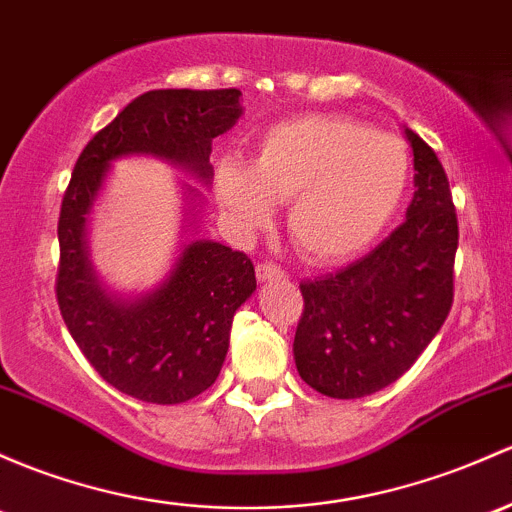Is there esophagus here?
Returning <instances> with one entry per match:
<instances>
[{"label":"esophagus","instance_id":"1","mask_svg":"<svg viewBox=\"0 0 512 512\" xmlns=\"http://www.w3.org/2000/svg\"><path fill=\"white\" fill-rule=\"evenodd\" d=\"M255 272H257V279H260V282H272V279H287V272L279 270L274 262H257Z\"/></svg>","mask_w":512,"mask_h":512}]
</instances>
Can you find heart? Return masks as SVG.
<instances>
[{
	"label": "heart",
	"mask_w": 512,
	"mask_h": 512,
	"mask_svg": "<svg viewBox=\"0 0 512 512\" xmlns=\"http://www.w3.org/2000/svg\"><path fill=\"white\" fill-rule=\"evenodd\" d=\"M412 161L395 134L346 115H301L262 134L252 164L223 159L215 198L242 230L265 228L289 203L287 233L316 265L358 255L395 218Z\"/></svg>",
	"instance_id": "heart-1"
}]
</instances>
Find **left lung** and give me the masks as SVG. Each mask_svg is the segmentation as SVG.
<instances>
[{
  "label": "left lung",
  "instance_id": "obj_1",
  "mask_svg": "<svg viewBox=\"0 0 512 512\" xmlns=\"http://www.w3.org/2000/svg\"><path fill=\"white\" fill-rule=\"evenodd\" d=\"M414 198L407 220L343 270L301 282L294 360L306 385L336 400L383 390L412 368L454 304L459 220L434 149L407 129Z\"/></svg>",
  "mask_w": 512,
  "mask_h": 512
}]
</instances>
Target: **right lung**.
<instances>
[{
	"label": "right lung",
	"mask_w": 512,
	"mask_h": 512,
	"mask_svg": "<svg viewBox=\"0 0 512 512\" xmlns=\"http://www.w3.org/2000/svg\"><path fill=\"white\" fill-rule=\"evenodd\" d=\"M240 90H149L80 152L58 215L56 301L73 341L100 378L154 405L208 390L223 368L235 311L255 292L245 252L196 240L157 292L122 301L102 292L88 252L85 215L112 159L154 154L211 179V144L240 117Z\"/></svg>",
	"instance_id": "obj_1"
}]
</instances>
